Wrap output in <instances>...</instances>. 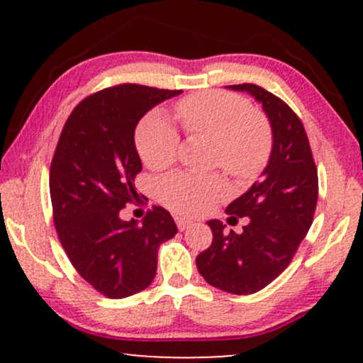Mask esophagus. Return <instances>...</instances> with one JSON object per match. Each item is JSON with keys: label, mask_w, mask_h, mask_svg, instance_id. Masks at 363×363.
Returning a JSON list of instances; mask_svg holds the SVG:
<instances>
[{"label": "esophagus", "mask_w": 363, "mask_h": 363, "mask_svg": "<svg viewBox=\"0 0 363 363\" xmlns=\"http://www.w3.org/2000/svg\"><path fill=\"white\" fill-rule=\"evenodd\" d=\"M175 223H177V226H178V230L180 231H185L188 226L191 225V220H186V218H183V216H177L175 218Z\"/></svg>", "instance_id": "obj_1"}]
</instances>
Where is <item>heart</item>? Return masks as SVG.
I'll list each match as a JSON object with an SVG mask.
<instances>
[{
  "instance_id": "1",
  "label": "heart",
  "mask_w": 363,
  "mask_h": 363,
  "mask_svg": "<svg viewBox=\"0 0 363 363\" xmlns=\"http://www.w3.org/2000/svg\"><path fill=\"white\" fill-rule=\"evenodd\" d=\"M177 113L190 135L215 140L213 167H223L241 183L256 180L266 168L272 152L271 125L245 97L221 91L191 94L177 104ZM135 145L148 168L163 170L177 160L180 135L163 113L153 112L138 123ZM228 195L230 185L220 173L177 172L157 185L163 205L190 216L206 213Z\"/></svg>"
}]
</instances>
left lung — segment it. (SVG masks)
I'll return each instance as SVG.
<instances>
[{
    "mask_svg": "<svg viewBox=\"0 0 363 363\" xmlns=\"http://www.w3.org/2000/svg\"><path fill=\"white\" fill-rule=\"evenodd\" d=\"M262 104L272 127V152L262 178L226 208L230 220L247 216L241 235L211 220V246L196 266L208 284L231 294H255L271 284L299 250L314 221L319 196L317 167L297 113L256 84L228 86Z\"/></svg>",
    "mask_w": 363,
    "mask_h": 363,
    "instance_id": "1",
    "label": "left lung"
}]
</instances>
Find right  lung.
I'll use <instances>...</instances> for the list:
<instances>
[{
	"label": "right lung",
	"instance_id": "add662e5",
	"mask_svg": "<svg viewBox=\"0 0 363 363\" xmlns=\"http://www.w3.org/2000/svg\"><path fill=\"white\" fill-rule=\"evenodd\" d=\"M180 92L118 84L91 94L74 107L54 150L49 191L59 241L79 276L108 299L150 286L158 247L178 231L162 206H152L142 225L118 215L140 198L133 185L142 170L138 121Z\"/></svg>",
	"mask_w": 363,
	"mask_h": 363
}]
</instances>
